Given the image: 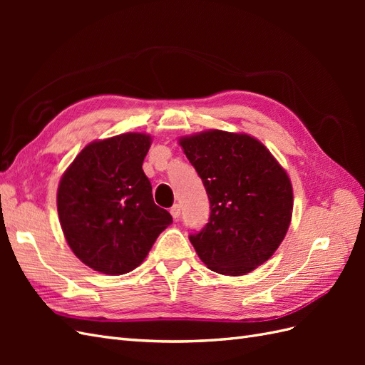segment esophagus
Listing matches in <instances>:
<instances>
[{"mask_svg": "<svg viewBox=\"0 0 365 365\" xmlns=\"http://www.w3.org/2000/svg\"><path fill=\"white\" fill-rule=\"evenodd\" d=\"M170 215L173 216L175 220H178V217L181 216V205H180V204H175V205L170 208Z\"/></svg>", "mask_w": 365, "mask_h": 365, "instance_id": "obj_1", "label": "esophagus"}]
</instances>
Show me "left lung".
I'll return each mask as SVG.
<instances>
[{"mask_svg": "<svg viewBox=\"0 0 365 365\" xmlns=\"http://www.w3.org/2000/svg\"><path fill=\"white\" fill-rule=\"evenodd\" d=\"M210 200L208 224L189 236L207 267L245 275L283 242L292 217L288 173L259 140L217 129L181 137Z\"/></svg>", "mask_w": 365, "mask_h": 365, "instance_id": "obj_1", "label": "left lung"}]
</instances>
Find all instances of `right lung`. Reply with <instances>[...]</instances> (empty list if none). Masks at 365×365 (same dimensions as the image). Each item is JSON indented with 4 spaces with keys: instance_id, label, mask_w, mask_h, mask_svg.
Here are the masks:
<instances>
[{
    "instance_id": "obj_1",
    "label": "right lung",
    "mask_w": 365,
    "mask_h": 365,
    "mask_svg": "<svg viewBox=\"0 0 365 365\" xmlns=\"http://www.w3.org/2000/svg\"><path fill=\"white\" fill-rule=\"evenodd\" d=\"M152 137L128 132L85 146L62 175L58 213L67 244L108 275L135 269L172 216L153 202L143 161Z\"/></svg>"
}]
</instances>
